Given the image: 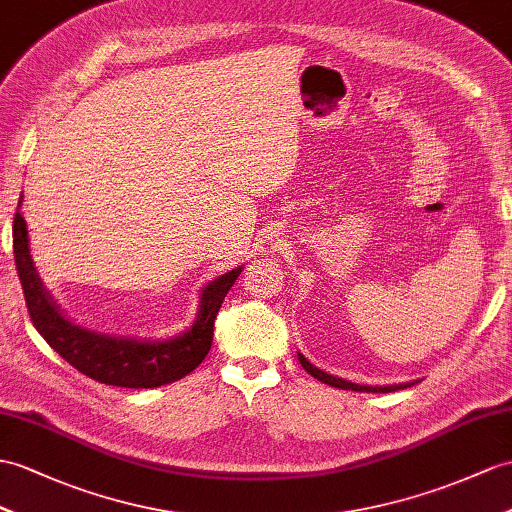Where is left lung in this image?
I'll return each mask as SVG.
<instances>
[{
  "label": "left lung",
  "mask_w": 512,
  "mask_h": 512,
  "mask_svg": "<svg viewBox=\"0 0 512 512\" xmlns=\"http://www.w3.org/2000/svg\"><path fill=\"white\" fill-rule=\"evenodd\" d=\"M299 363H302V367L310 373V376L317 378L319 382L323 384H330V386H336V389H345V391H358V393H391V391H397V389H408V386H413L417 382H406V384H391V386H369V384H354V382H347L343 378H334L330 376V373L321 371L317 367H313L308 363V360L299 354Z\"/></svg>",
  "instance_id": "obj_1"
}]
</instances>
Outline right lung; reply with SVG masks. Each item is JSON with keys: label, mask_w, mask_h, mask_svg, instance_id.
<instances>
[{"label": "right lung", "mask_w": 512, "mask_h": 512, "mask_svg": "<svg viewBox=\"0 0 512 512\" xmlns=\"http://www.w3.org/2000/svg\"><path fill=\"white\" fill-rule=\"evenodd\" d=\"M17 206H21V199ZM12 252H15L28 315L49 347L84 376L102 384L126 386V389H154V386L176 382L202 363L213 345L215 319L223 297L243 271V267H236L206 286L197 321L182 336L169 341H134L84 330L60 315L58 306L45 293L34 271L26 219L19 208L12 221Z\"/></svg>", "instance_id": "right-lung-1"}]
</instances>
